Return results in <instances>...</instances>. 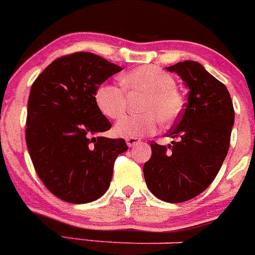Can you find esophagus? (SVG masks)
<instances>
[{
    "label": "esophagus",
    "mask_w": 255,
    "mask_h": 255,
    "mask_svg": "<svg viewBox=\"0 0 255 255\" xmlns=\"http://www.w3.org/2000/svg\"><path fill=\"white\" fill-rule=\"evenodd\" d=\"M126 142H127L128 146H134L137 145L138 143H140L139 138H135V137H128L126 138Z\"/></svg>",
    "instance_id": "34e87169"
}]
</instances>
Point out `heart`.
Masks as SVG:
<instances>
[{"label":"heart","mask_w":255,"mask_h":255,"mask_svg":"<svg viewBox=\"0 0 255 255\" xmlns=\"http://www.w3.org/2000/svg\"><path fill=\"white\" fill-rule=\"evenodd\" d=\"M121 84L128 94H142L139 111L116 123L113 132L120 137H142L154 132L159 125L171 123L184 109V99L176 90L175 79L163 69L153 65L135 68L121 76ZM95 104L99 111L118 120L126 112L125 91L111 84H102L95 91Z\"/></svg>","instance_id":"1"}]
</instances>
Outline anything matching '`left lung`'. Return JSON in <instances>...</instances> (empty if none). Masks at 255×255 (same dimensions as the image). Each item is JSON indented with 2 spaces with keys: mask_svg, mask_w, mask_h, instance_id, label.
<instances>
[{
  "mask_svg": "<svg viewBox=\"0 0 255 255\" xmlns=\"http://www.w3.org/2000/svg\"><path fill=\"white\" fill-rule=\"evenodd\" d=\"M187 87L181 117L168 132L173 142H151V156L143 173L151 194L177 204L191 200L210 186L228 153L235 110L227 87L197 61L166 68Z\"/></svg>",
  "mask_w": 255,
  "mask_h": 255,
  "instance_id": "1",
  "label": "left lung"
}]
</instances>
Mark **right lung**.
<instances>
[{"label":"right lung","mask_w":255,"mask_h":255,"mask_svg":"<svg viewBox=\"0 0 255 255\" xmlns=\"http://www.w3.org/2000/svg\"><path fill=\"white\" fill-rule=\"evenodd\" d=\"M122 68L96 54L61 56L30 87L25 142L38 176L70 204H87L107 191L125 139L95 137L111 128L95 91Z\"/></svg>","instance_id":"add662e5"}]
</instances>
